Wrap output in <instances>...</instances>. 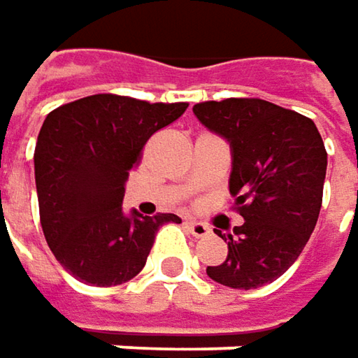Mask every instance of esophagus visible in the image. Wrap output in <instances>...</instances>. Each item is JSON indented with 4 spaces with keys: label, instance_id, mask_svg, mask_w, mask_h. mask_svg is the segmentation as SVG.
Listing matches in <instances>:
<instances>
[{
    "label": "esophagus",
    "instance_id": "esophagus-1",
    "mask_svg": "<svg viewBox=\"0 0 358 358\" xmlns=\"http://www.w3.org/2000/svg\"><path fill=\"white\" fill-rule=\"evenodd\" d=\"M185 227H187L189 234H193L195 238H203L209 234V227L206 224H199V222H185Z\"/></svg>",
    "mask_w": 358,
    "mask_h": 358
}]
</instances>
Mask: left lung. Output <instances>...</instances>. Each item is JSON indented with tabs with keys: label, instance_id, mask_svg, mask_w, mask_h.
<instances>
[{
	"label": "left lung",
	"instance_id": "left-lung-1",
	"mask_svg": "<svg viewBox=\"0 0 358 358\" xmlns=\"http://www.w3.org/2000/svg\"><path fill=\"white\" fill-rule=\"evenodd\" d=\"M195 117L231 147L229 193L245 220L227 241V258L207 276L254 290L280 278L314 231L322 206L327 149L308 117L262 99L197 102Z\"/></svg>",
	"mask_w": 358,
	"mask_h": 358
}]
</instances>
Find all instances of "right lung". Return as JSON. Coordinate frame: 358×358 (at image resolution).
I'll list each match as a JSON object with an SVG mask.
<instances>
[{
	"label": "right lung",
	"instance_id": "right-lung-1",
	"mask_svg": "<svg viewBox=\"0 0 358 358\" xmlns=\"http://www.w3.org/2000/svg\"><path fill=\"white\" fill-rule=\"evenodd\" d=\"M187 102L92 94L54 108L38 134L34 167L45 241L62 268L84 284L117 286L143 268L163 224L175 213H122L124 181L152 133Z\"/></svg>",
	"mask_w": 358,
	"mask_h": 358
}]
</instances>
